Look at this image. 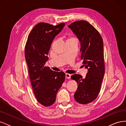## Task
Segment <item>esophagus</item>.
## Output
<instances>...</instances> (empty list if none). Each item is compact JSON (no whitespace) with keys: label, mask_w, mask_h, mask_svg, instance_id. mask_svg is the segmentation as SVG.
<instances>
[{"label":"esophagus","mask_w":126,"mask_h":126,"mask_svg":"<svg viewBox=\"0 0 126 126\" xmlns=\"http://www.w3.org/2000/svg\"><path fill=\"white\" fill-rule=\"evenodd\" d=\"M66 78L67 79H70L71 78V75L69 74H66Z\"/></svg>","instance_id":"1"}]
</instances>
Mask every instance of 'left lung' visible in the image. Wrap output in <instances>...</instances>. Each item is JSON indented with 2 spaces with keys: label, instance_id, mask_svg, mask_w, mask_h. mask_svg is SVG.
Here are the masks:
<instances>
[{
  "label": "left lung",
  "instance_id": "obj_1",
  "mask_svg": "<svg viewBox=\"0 0 126 126\" xmlns=\"http://www.w3.org/2000/svg\"><path fill=\"white\" fill-rule=\"evenodd\" d=\"M68 27L80 43L81 59L88 69L85 78L78 74L71 76L78 85L74 98L79 104H87L97 97L101 89L105 74L104 43L99 32L88 22L76 21Z\"/></svg>",
  "mask_w": 126,
  "mask_h": 126
}]
</instances>
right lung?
Segmentation results:
<instances>
[{"label": "right lung", "mask_w": 126, "mask_h": 126, "mask_svg": "<svg viewBox=\"0 0 126 126\" xmlns=\"http://www.w3.org/2000/svg\"><path fill=\"white\" fill-rule=\"evenodd\" d=\"M64 26V22L56 26L39 22L30 32L25 46V59L33 91L37 101L45 107L54 104L65 79L63 72L52 71L45 66L52 42Z\"/></svg>", "instance_id": "1"}]
</instances>
